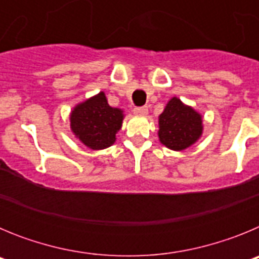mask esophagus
<instances>
[{"label":"esophagus","instance_id":"obj_1","mask_svg":"<svg viewBox=\"0 0 259 259\" xmlns=\"http://www.w3.org/2000/svg\"><path fill=\"white\" fill-rule=\"evenodd\" d=\"M134 114H136V115H146V114H148V107H146V106L135 107Z\"/></svg>","mask_w":259,"mask_h":259}]
</instances>
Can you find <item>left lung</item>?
Returning <instances> with one entry per match:
<instances>
[{"label": "left lung", "instance_id": "8db88e82", "mask_svg": "<svg viewBox=\"0 0 259 259\" xmlns=\"http://www.w3.org/2000/svg\"><path fill=\"white\" fill-rule=\"evenodd\" d=\"M158 127L161 144L180 152L197 143L202 136V115L178 97H172L158 116Z\"/></svg>", "mask_w": 259, "mask_h": 259}]
</instances>
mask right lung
<instances>
[{
  "mask_svg": "<svg viewBox=\"0 0 259 259\" xmlns=\"http://www.w3.org/2000/svg\"><path fill=\"white\" fill-rule=\"evenodd\" d=\"M123 119V110L110 106L105 93L100 92L72 109L70 127L80 143L89 149L101 150L115 143Z\"/></svg>",
  "mask_w": 259,
  "mask_h": 259,
  "instance_id": "right-lung-1",
  "label": "right lung"
}]
</instances>
